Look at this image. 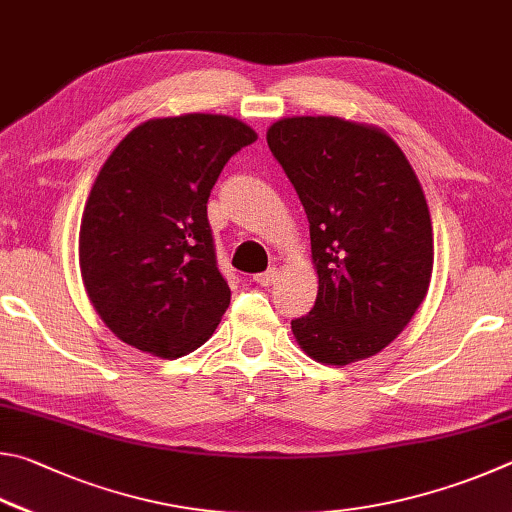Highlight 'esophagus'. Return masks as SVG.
<instances>
[{
  "mask_svg": "<svg viewBox=\"0 0 512 512\" xmlns=\"http://www.w3.org/2000/svg\"><path fill=\"white\" fill-rule=\"evenodd\" d=\"M276 276H279V270H276V267H270V270H267V272L256 274L254 281L258 285H263V288H267V285H272L276 281Z\"/></svg>",
  "mask_w": 512,
  "mask_h": 512,
  "instance_id": "obj_1",
  "label": "esophagus"
}]
</instances>
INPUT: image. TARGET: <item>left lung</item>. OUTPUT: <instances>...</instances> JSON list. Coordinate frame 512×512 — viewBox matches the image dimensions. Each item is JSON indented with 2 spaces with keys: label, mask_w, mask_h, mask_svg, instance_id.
<instances>
[{
  "label": "left lung",
  "mask_w": 512,
  "mask_h": 512,
  "mask_svg": "<svg viewBox=\"0 0 512 512\" xmlns=\"http://www.w3.org/2000/svg\"><path fill=\"white\" fill-rule=\"evenodd\" d=\"M267 146L310 222L319 292L292 333L312 360L344 366L380 353L423 303L434 265L423 188L396 141L337 116H294Z\"/></svg>",
  "instance_id": "obj_1"
}]
</instances>
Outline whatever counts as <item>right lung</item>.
<instances>
[{
  "mask_svg": "<svg viewBox=\"0 0 512 512\" xmlns=\"http://www.w3.org/2000/svg\"><path fill=\"white\" fill-rule=\"evenodd\" d=\"M256 132L218 114L152 119L98 173L80 222L89 301L125 344L157 357L195 351L229 308L206 202Z\"/></svg>",
  "mask_w": 512,
  "mask_h": 512,
  "instance_id": "1",
  "label": "right lung"
}]
</instances>
